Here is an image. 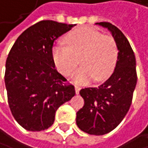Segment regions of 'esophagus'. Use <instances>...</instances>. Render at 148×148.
I'll return each instance as SVG.
<instances>
[{"mask_svg":"<svg viewBox=\"0 0 148 148\" xmlns=\"http://www.w3.org/2000/svg\"><path fill=\"white\" fill-rule=\"evenodd\" d=\"M75 93H76V94L78 95V94L80 93V90H81V87H80L79 85H75Z\"/></svg>","mask_w":148,"mask_h":148,"instance_id":"obj_1","label":"esophagus"}]
</instances>
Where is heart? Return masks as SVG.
Masks as SVG:
<instances>
[{"label":"heart","mask_w":148,"mask_h":148,"mask_svg":"<svg viewBox=\"0 0 148 148\" xmlns=\"http://www.w3.org/2000/svg\"><path fill=\"white\" fill-rule=\"evenodd\" d=\"M64 44H56L52 48L53 63L63 75L71 76L79 60L82 66L75 76L76 82L86 83L94 78L102 82L111 75L119 56L114 37L94 28L82 27L68 33Z\"/></svg>","instance_id":"obj_1"}]
</instances>
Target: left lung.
<instances>
[{
  "mask_svg": "<svg viewBox=\"0 0 148 148\" xmlns=\"http://www.w3.org/2000/svg\"><path fill=\"white\" fill-rule=\"evenodd\" d=\"M107 27L117 42L119 56L112 75L101 85L80 91L84 106L76 114V124L83 132L103 135L113 131L128 112L137 83L134 53L123 33L109 22Z\"/></svg>",
  "mask_w": 148,
  "mask_h": 148,
  "instance_id": "left-lung-1",
  "label": "left lung"
}]
</instances>
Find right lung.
Wrapping results in <instances>:
<instances>
[{
	"label": "right lung",
	"mask_w": 148,
	"mask_h": 148,
	"mask_svg": "<svg viewBox=\"0 0 148 148\" xmlns=\"http://www.w3.org/2000/svg\"><path fill=\"white\" fill-rule=\"evenodd\" d=\"M75 25L40 21L15 40L6 61L8 101L15 121L26 130L43 131L56 110L75 95V87L55 68L54 40Z\"/></svg>",
	"instance_id": "add662e5"
}]
</instances>
